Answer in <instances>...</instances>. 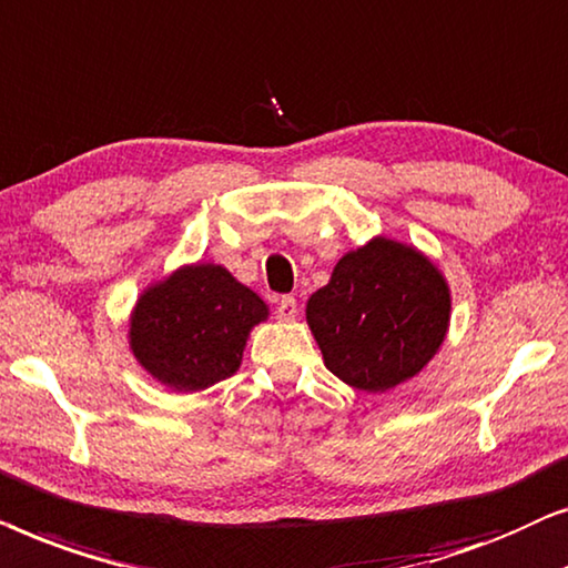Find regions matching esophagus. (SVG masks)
Segmentation results:
<instances>
[{
  "label": "esophagus",
  "mask_w": 568,
  "mask_h": 568,
  "mask_svg": "<svg viewBox=\"0 0 568 568\" xmlns=\"http://www.w3.org/2000/svg\"><path fill=\"white\" fill-rule=\"evenodd\" d=\"M275 314H277L280 322H293L298 316V301L293 296H283L277 301Z\"/></svg>",
  "instance_id": "1"
}]
</instances>
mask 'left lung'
Segmentation results:
<instances>
[{
	"mask_svg": "<svg viewBox=\"0 0 568 568\" xmlns=\"http://www.w3.org/2000/svg\"><path fill=\"white\" fill-rule=\"evenodd\" d=\"M452 293L415 246L376 236L347 252L308 298L306 322L324 366L361 392H387L434 358L449 329Z\"/></svg>",
	"mask_w": 568,
	"mask_h": 568,
	"instance_id": "1",
	"label": "left lung"
}]
</instances>
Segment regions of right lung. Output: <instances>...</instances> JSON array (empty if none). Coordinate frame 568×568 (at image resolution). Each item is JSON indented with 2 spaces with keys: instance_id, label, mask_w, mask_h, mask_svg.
<instances>
[{
  "instance_id": "obj_1",
  "label": "right lung",
  "mask_w": 568,
  "mask_h": 568,
  "mask_svg": "<svg viewBox=\"0 0 568 568\" xmlns=\"http://www.w3.org/2000/svg\"><path fill=\"white\" fill-rule=\"evenodd\" d=\"M267 316V304L223 264H184L142 291L130 347L169 389L200 392L239 372L248 332Z\"/></svg>"
}]
</instances>
